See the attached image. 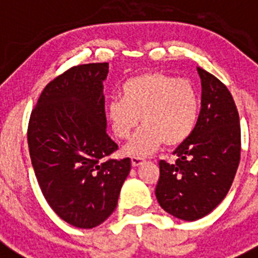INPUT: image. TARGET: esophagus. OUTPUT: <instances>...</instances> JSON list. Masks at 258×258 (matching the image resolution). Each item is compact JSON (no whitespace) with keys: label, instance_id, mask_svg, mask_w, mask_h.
Listing matches in <instances>:
<instances>
[{"label":"esophagus","instance_id":"obj_1","mask_svg":"<svg viewBox=\"0 0 258 258\" xmlns=\"http://www.w3.org/2000/svg\"><path fill=\"white\" fill-rule=\"evenodd\" d=\"M143 163L142 157H132V165L133 166H140Z\"/></svg>","mask_w":258,"mask_h":258}]
</instances>
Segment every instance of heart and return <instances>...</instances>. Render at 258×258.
<instances>
[{
	"label": "heart",
	"mask_w": 258,
	"mask_h": 258,
	"mask_svg": "<svg viewBox=\"0 0 258 258\" xmlns=\"http://www.w3.org/2000/svg\"><path fill=\"white\" fill-rule=\"evenodd\" d=\"M200 99L197 88L186 79L163 72H146L126 80L120 99L107 106L109 126L118 140H126L141 121L143 125L124 146L127 156L145 157L163 143L178 146L195 131Z\"/></svg>",
	"instance_id": "1"
}]
</instances>
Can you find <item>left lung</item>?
<instances>
[{
	"instance_id": "1",
	"label": "left lung",
	"mask_w": 258,
	"mask_h": 258,
	"mask_svg": "<svg viewBox=\"0 0 258 258\" xmlns=\"http://www.w3.org/2000/svg\"><path fill=\"white\" fill-rule=\"evenodd\" d=\"M202 109L187 140L161 160L155 195L161 208L183 221L211 213L229 192L240 160V125L235 102L217 77L198 67Z\"/></svg>"
}]
</instances>
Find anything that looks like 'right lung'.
<instances>
[{
    "label": "right lung",
    "instance_id": "right-lung-1",
    "mask_svg": "<svg viewBox=\"0 0 258 258\" xmlns=\"http://www.w3.org/2000/svg\"><path fill=\"white\" fill-rule=\"evenodd\" d=\"M108 63L72 67L42 90L28 126L32 166L52 211L79 229L111 216L131 159L104 160L117 150L107 134L103 83Z\"/></svg>",
    "mask_w": 258,
    "mask_h": 258
}]
</instances>
